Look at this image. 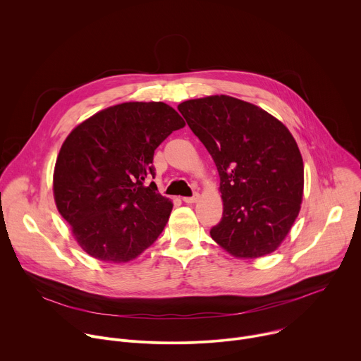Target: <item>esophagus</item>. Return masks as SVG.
Wrapping results in <instances>:
<instances>
[{
  "mask_svg": "<svg viewBox=\"0 0 361 361\" xmlns=\"http://www.w3.org/2000/svg\"><path fill=\"white\" fill-rule=\"evenodd\" d=\"M200 198V194L198 192H194L191 197H183V201L184 202H188V204H192V202H197Z\"/></svg>",
  "mask_w": 361,
  "mask_h": 361,
  "instance_id": "obj_1",
  "label": "esophagus"
}]
</instances>
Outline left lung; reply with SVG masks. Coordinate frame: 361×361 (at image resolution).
Instances as JSON below:
<instances>
[{
	"label": "left lung",
	"mask_w": 361,
	"mask_h": 361,
	"mask_svg": "<svg viewBox=\"0 0 361 361\" xmlns=\"http://www.w3.org/2000/svg\"><path fill=\"white\" fill-rule=\"evenodd\" d=\"M178 111L219 170L224 209L212 238L244 259L273 252L298 216L304 185L301 154L287 127L228 95L188 99Z\"/></svg>",
	"instance_id": "1"
}]
</instances>
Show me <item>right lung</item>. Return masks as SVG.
<instances>
[{
	"label": "right lung",
	"instance_id": "1",
	"mask_svg": "<svg viewBox=\"0 0 361 361\" xmlns=\"http://www.w3.org/2000/svg\"><path fill=\"white\" fill-rule=\"evenodd\" d=\"M185 126L164 102H123L66 138L54 170V198L75 240L101 262L126 263L164 230L173 204L147 181L154 151Z\"/></svg>",
	"mask_w": 361,
	"mask_h": 361
}]
</instances>
